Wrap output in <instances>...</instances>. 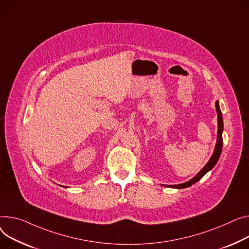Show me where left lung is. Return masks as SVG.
Here are the masks:
<instances>
[{
  "label": "left lung",
  "mask_w": 249,
  "mask_h": 249,
  "mask_svg": "<svg viewBox=\"0 0 249 249\" xmlns=\"http://www.w3.org/2000/svg\"><path fill=\"white\" fill-rule=\"evenodd\" d=\"M215 107H216V112H217V123H218V130H217V141H216V145H215L213 154L211 156V158L209 159V161L206 163L205 166L199 171V173H197L192 179H190L189 181L185 182V183L182 184H176V185H165L167 187H172V188H177V189H181V188H186L191 186L192 184L196 183L198 180H200L209 170H211L215 164L217 163L220 154H221V150H222V131H223V119H222V113L220 111L219 108V103L218 101L215 103Z\"/></svg>",
  "instance_id": "8db88e82"
}]
</instances>
